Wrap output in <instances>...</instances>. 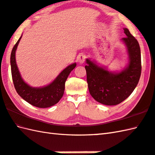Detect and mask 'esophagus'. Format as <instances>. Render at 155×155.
I'll use <instances>...</instances> for the list:
<instances>
[{"mask_svg": "<svg viewBox=\"0 0 155 155\" xmlns=\"http://www.w3.org/2000/svg\"><path fill=\"white\" fill-rule=\"evenodd\" d=\"M77 59H78V61L80 64L84 63L85 61V55L84 53H81L78 55Z\"/></svg>", "mask_w": 155, "mask_h": 155, "instance_id": "obj_1", "label": "esophagus"}]
</instances>
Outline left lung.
Returning a JSON list of instances; mask_svg holds the SVG:
<instances>
[{
  "instance_id": "left-lung-1",
  "label": "left lung",
  "mask_w": 155,
  "mask_h": 155,
  "mask_svg": "<svg viewBox=\"0 0 155 155\" xmlns=\"http://www.w3.org/2000/svg\"><path fill=\"white\" fill-rule=\"evenodd\" d=\"M126 38L121 39L126 46L127 64L121 70L111 71L90 58H87V81L89 94L97 102L116 105L132 94L141 74V57L139 42L125 28Z\"/></svg>"
}]
</instances>
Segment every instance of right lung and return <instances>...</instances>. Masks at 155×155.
Wrapping results in <instances>:
<instances>
[{"mask_svg":"<svg viewBox=\"0 0 155 155\" xmlns=\"http://www.w3.org/2000/svg\"><path fill=\"white\" fill-rule=\"evenodd\" d=\"M22 36L13 47L10 55L12 78L15 89L24 100L32 105L39 108L50 107L56 104L62 97L65 83L70 72L76 66V63L69 65L64 69L49 84L38 87L31 86L23 80L16 61V51Z\"/></svg>","mask_w":155,"mask_h":155,"instance_id":"add662e5","label":"right lung"}]
</instances>
